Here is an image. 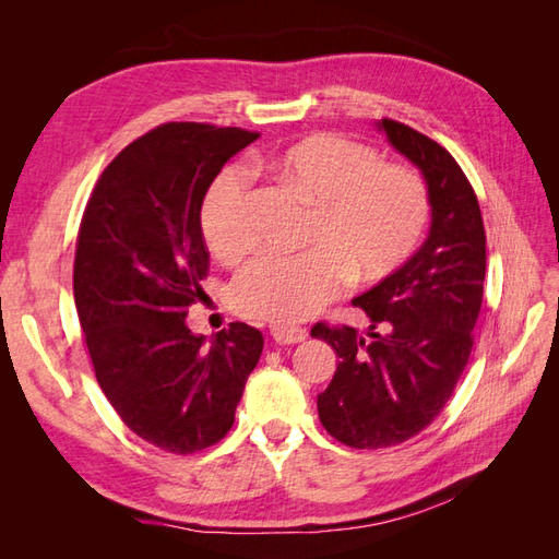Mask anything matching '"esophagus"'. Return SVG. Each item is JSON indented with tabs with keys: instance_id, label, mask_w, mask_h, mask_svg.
Returning a JSON list of instances; mask_svg holds the SVG:
<instances>
[{
	"instance_id": "1",
	"label": "esophagus",
	"mask_w": 559,
	"mask_h": 559,
	"mask_svg": "<svg viewBox=\"0 0 559 559\" xmlns=\"http://www.w3.org/2000/svg\"><path fill=\"white\" fill-rule=\"evenodd\" d=\"M270 335H273V341L280 345H296L306 341V329L300 326H289V324H275L270 329Z\"/></svg>"
}]
</instances>
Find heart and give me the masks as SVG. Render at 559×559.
Listing matches in <instances>:
<instances>
[{"mask_svg": "<svg viewBox=\"0 0 559 559\" xmlns=\"http://www.w3.org/2000/svg\"><path fill=\"white\" fill-rule=\"evenodd\" d=\"M286 189L310 205L300 235L306 251L259 259L233 284V306L251 319L292 324L359 282L386 277L411 257L429 222V195L411 167L380 163L373 148L337 134H312L263 158ZM249 181L228 165L200 207V228L218 261L235 263L249 249Z\"/></svg>", "mask_w": 559, "mask_h": 559, "instance_id": "b5f03b06", "label": "heart"}]
</instances>
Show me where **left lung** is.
I'll return each instance as SVG.
<instances>
[{
	"label": "left lung",
	"mask_w": 559,
	"mask_h": 559,
	"mask_svg": "<svg viewBox=\"0 0 559 559\" xmlns=\"http://www.w3.org/2000/svg\"><path fill=\"white\" fill-rule=\"evenodd\" d=\"M378 128L425 177L431 228L408 261L352 300L370 319L366 335L312 329L341 359L317 396L319 419L359 450L408 441L443 411L471 357L485 282L483 216L462 167L408 126L382 118Z\"/></svg>",
	"instance_id": "obj_1"
}]
</instances>
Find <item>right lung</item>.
Wrapping results in <instances>:
<instances>
[{"instance_id":"add662e5","label":"right lung","mask_w":559,"mask_h":559,"mask_svg":"<svg viewBox=\"0 0 559 559\" xmlns=\"http://www.w3.org/2000/svg\"><path fill=\"white\" fill-rule=\"evenodd\" d=\"M242 128L165 123L128 144L81 218L74 300L97 384L130 431L175 454L222 441L263 335L233 321L195 335L210 251L200 207L222 167L257 140Z\"/></svg>"}]
</instances>
